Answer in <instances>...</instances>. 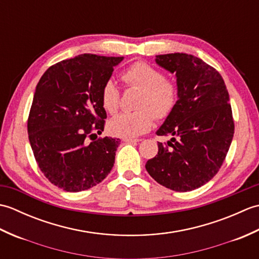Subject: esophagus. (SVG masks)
I'll use <instances>...</instances> for the list:
<instances>
[{"mask_svg": "<svg viewBox=\"0 0 259 259\" xmlns=\"http://www.w3.org/2000/svg\"><path fill=\"white\" fill-rule=\"evenodd\" d=\"M123 141L126 144H137V142H140L141 139H135V138H123Z\"/></svg>", "mask_w": 259, "mask_h": 259, "instance_id": "esophagus-1", "label": "esophagus"}]
</instances>
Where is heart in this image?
<instances>
[{"label":"heart","mask_w":259,"mask_h":259,"mask_svg":"<svg viewBox=\"0 0 259 259\" xmlns=\"http://www.w3.org/2000/svg\"><path fill=\"white\" fill-rule=\"evenodd\" d=\"M122 80L128 87L141 90L137 102L138 111L123 112L109 120L108 130L115 137L135 138L146 134L158 119H166L172 113L178 101V87L164 79L158 69L147 62H136L122 72ZM101 104L109 113L119 109L120 92L111 79L104 82L100 93Z\"/></svg>","instance_id":"1"}]
</instances>
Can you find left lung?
Segmentation results:
<instances>
[{
	"label": "left lung",
	"mask_w": 259,
	"mask_h": 259,
	"mask_svg": "<svg viewBox=\"0 0 259 259\" xmlns=\"http://www.w3.org/2000/svg\"><path fill=\"white\" fill-rule=\"evenodd\" d=\"M156 63L176 75L178 101L156 133L172 138L158 142L146 169L166 188L191 191L218 172L229 150L235 130L229 95L218 71L191 54H160Z\"/></svg>",
	"instance_id": "8db88e82"
}]
</instances>
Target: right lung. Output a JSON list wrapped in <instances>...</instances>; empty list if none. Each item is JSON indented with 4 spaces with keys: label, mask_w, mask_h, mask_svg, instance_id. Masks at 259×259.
Segmentation results:
<instances>
[{
    "label": "right lung",
    "mask_w": 259,
    "mask_h": 259,
    "mask_svg": "<svg viewBox=\"0 0 259 259\" xmlns=\"http://www.w3.org/2000/svg\"><path fill=\"white\" fill-rule=\"evenodd\" d=\"M122 60L80 54L52 65L38 81L27 134L38 168L59 188L90 189L111 171L120 140L98 138L107 118L100 93Z\"/></svg>",
    "instance_id": "1"
}]
</instances>
